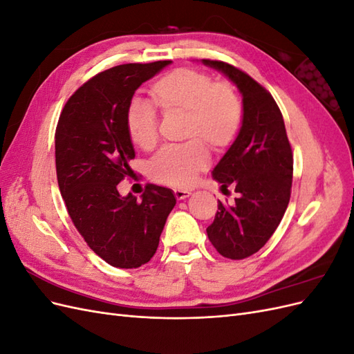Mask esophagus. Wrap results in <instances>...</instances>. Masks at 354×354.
I'll use <instances>...</instances> for the list:
<instances>
[{
    "label": "esophagus",
    "mask_w": 354,
    "mask_h": 354,
    "mask_svg": "<svg viewBox=\"0 0 354 354\" xmlns=\"http://www.w3.org/2000/svg\"><path fill=\"white\" fill-rule=\"evenodd\" d=\"M192 194L189 190H180V189H176L174 190V196L178 199V201H181V199H186V198H189Z\"/></svg>",
    "instance_id": "obj_1"
}]
</instances>
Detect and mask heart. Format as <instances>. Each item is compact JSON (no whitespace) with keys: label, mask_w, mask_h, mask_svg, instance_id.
<instances>
[{"label":"heart","mask_w":354,"mask_h":354,"mask_svg":"<svg viewBox=\"0 0 354 354\" xmlns=\"http://www.w3.org/2000/svg\"><path fill=\"white\" fill-rule=\"evenodd\" d=\"M149 95L165 116H185L183 136L190 140L162 149L151 162L149 173L158 183L189 187L211 162L203 143L223 152L238 137L243 116L239 95L230 82L214 81L211 75L189 68L162 75L149 87ZM125 125L137 147L152 151L156 146L159 120L151 103L133 100L128 104Z\"/></svg>","instance_id":"b5f03b06"}]
</instances>
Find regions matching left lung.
Listing matches in <instances>:
<instances>
[{
	"mask_svg": "<svg viewBox=\"0 0 354 354\" xmlns=\"http://www.w3.org/2000/svg\"><path fill=\"white\" fill-rule=\"evenodd\" d=\"M203 65L220 71L242 94L243 118L236 140L212 169L221 189L234 187L238 196L218 211L208 239L230 260L255 254L279 226L291 198L292 149L279 106L263 85L226 62L202 59Z\"/></svg>",
	"mask_w": 354,
	"mask_h": 354,
	"instance_id": "obj_1",
	"label": "left lung"
}]
</instances>
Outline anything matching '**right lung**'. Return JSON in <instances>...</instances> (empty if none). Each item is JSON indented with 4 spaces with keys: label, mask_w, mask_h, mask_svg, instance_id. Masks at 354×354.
<instances>
[{
    "label": "right lung",
    "mask_w": 354,
    "mask_h": 354,
    "mask_svg": "<svg viewBox=\"0 0 354 354\" xmlns=\"http://www.w3.org/2000/svg\"><path fill=\"white\" fill-rule=\"evenodd\" d=\"M169 63H127L97 73L71 95L56 128L57 183L69 217L90 248L120 269L152 259L176 205L171 189L156 185H147L140 199L118 192L136 156L125 125L128 104Z\"/></svg>",
    "instance_id": "1"
}]
</instances>
